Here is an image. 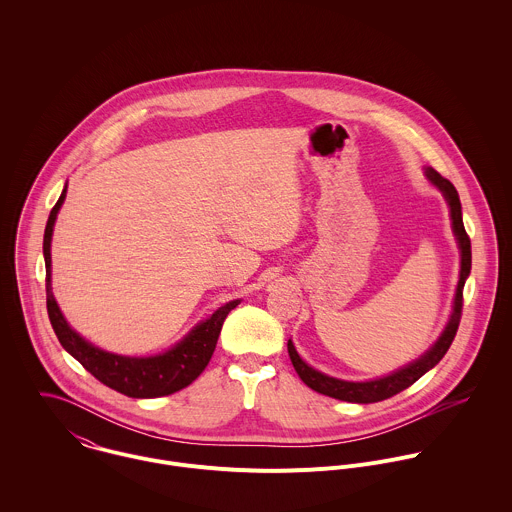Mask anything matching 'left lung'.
<instances>
[{
  "mask_svg": "<svg viewBox=\"0 0 512 512\" xmlns=\"http://www.w3.org/2000/svg\"><path fill=\"white\" fill-rule=\"evenodd\" d=\"M426 177L432 181V185H436L439 191L443 193L447 205H449V213H451V228L453 234L457 238V246L461 252V272H459V282H457V290H455V299H453V311L451 317L443 329V333L439 335L438 341L432 345L430 351H426L418 361L410 363V365L398 368L396 372L376 378V380H366V382H349V380H341V378H333L327 376L315 368L303 363L301 357L297 355L292 341H288V353L292 359L293 368L299 374V378L313 388L319 394L337 398V400H345V402H355V404H370V402H380L386 400L402 390H406L408 386H412L418 378H422L430 368L438 365L443 359V355L447 353V349L451 347L459 321H461V309H463V286L465 280L471 272V240L465 232L463 226V217H461V203H459V195L455 191V187L443 179L436 169L426 167Z\"/></svg>",
  "mask_w": 512,
  "mask_h": 512,
  "instance_id": "8db88e82",
  "label": "left lung"
}]
</instances>
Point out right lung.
<instances>
[{
	"label": "right lung",
	"instance_id": "add662e5",
	"mask_svg": "<svg viewBox=\"0 0 512 512\" xmlns=\"http://www.w3.org/2000/svg\"><path fill=\"white\" fill-rule=\"evenodd\" d=\"M65 197L67 185L49 215L43 236V256L47 270V311L59 343L94 378L130 398L169 396L189 386L205 370V366L209 365L219 341L222 323L226 315L240 303V299L224 303L209 319L197 323L175 347L155 357H122L94 347L71 329L55 301L51 288V238L55 220L59 215V209L65 203Z\"/></svg>",
	"mask_w": 512,
	"mask_h": 512
}]
</instances>
